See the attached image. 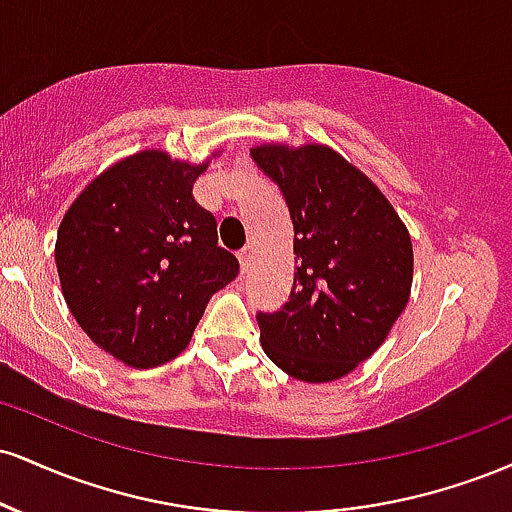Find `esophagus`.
I'll return each instance as SVG.
<instances>
[{"label": "esophagus", "mask_w": 512, "mask_h": 512, "mask_svg": "<svg viewBox=\"0 0 512 512\" xmlns=\"http://www.w3.org/2000/svg\"><path fill=\"white\" fill-rule=\"evenodd\" d=\"M238 260H240V267L248 272V269L252 267V260H255V245H252V243L245 245V248L238 252Z\"/></svg>", "instance_id": "obj_1"}]
</instances>
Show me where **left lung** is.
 I'll return each mask as SVG.
<instances>
[{
	"label": "left lung",
	"instance_id": "left-lung-1",
	"mask_svg": "<svg viewBox=\"0 0 512 512\" xmlns=\"http://www.w3.org/2000/svg\"><path fill=\"white\" fill-rule=\"evenodd\" d=\"M276 182L293 221L289 303L257 313L264 354L291 378H344L385 342L407 308L414 252L383 192L330 146L250 151Z\"/></svg>",
	"mask_w": 512,
	"mask_h": 512
}]
</instances>
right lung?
I'll return each instance as SVG.
<instances>
[{"label":"right lung","instance_id":"right-lung-1","mask_svg":"<svg viewBox=\"0 0 512 512\" xmlns=\"http://www.w3.org/2000/svg\"><path fill=\"white\" fill-rule=\"evenodd\" d=\"M207 163L156 149L110 166L60 223L55 262L74 320L125 366L154 368L190 344L209 298L238 276L192 185Z\"/></svg>","mask_w":512,"mask_h":512}]
</instances>
